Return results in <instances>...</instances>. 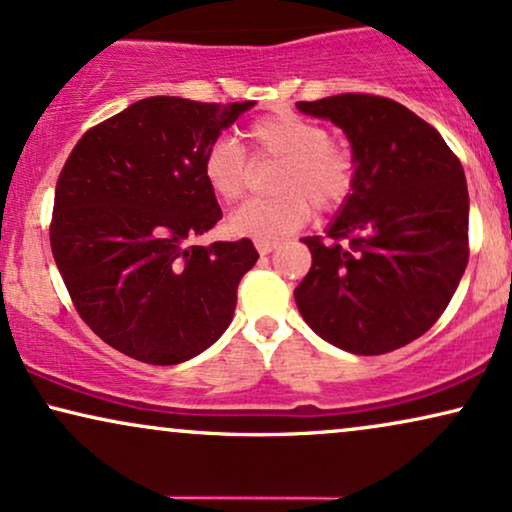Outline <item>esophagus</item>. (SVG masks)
Listing matches in <instances>:
<instances>
[{"instance_id":"1","label":"esophagus","mask_w":512,"mask_h":512,"mask_svg":"<svg viewBox=\"0 0 512 512\" xmlns=\"http://www.w3.org/2000/svg\"><path fill=\"white\" fill-rule=\"evenodd\" d=\"M256 249H258V254H261V256H268L270 251H275V249H277V242H268V240H256Z\"/></svg>"}]
</instances>
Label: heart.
Listing matches in <instances>:
<instances>
[{"label":"heart","mask_w":512,"mask_h":512,"mask_svg":"<svg viewBox=\"0 0 512 512\" xmlns=\"http://www.w3.org/2000/svg\"><path fill=\"white\" fill-rule=\"evenodd\" d=\"M258 159H282L275 188L280 195L249 199L228 218L232 235L277 242L301 228L317 209H336L355 183V162L345 145L331 141L320 122L282 110L249 126ZM202 176L223 202H237L249 190L254 164L230 136L216 138L204 152Z\"/></svg>","instance_id":"b5f03b06"}]
</instances>
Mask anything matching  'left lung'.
I'll return each mask as SVG.
<instances>
[{
	"mask_svg": "<svg viewBox=\"0 0 512 512\" xmlns=\"http://www.w3.org/2000/svg\"><path fill=\"white\" fill-rule=\"evenodd\" d=\"M296 108L343 129L355 162L327 228L334 242L303 240L313 268L294 289L298 313L345 353H390L433 327L466 272V174L433 126L390 98L341 94Z\"/></svg>",
	"mask_w": 512,
	"mask_h": 512,
	"instance_id": "8db88e82",
	"label": "left lung"
}]
</instances>
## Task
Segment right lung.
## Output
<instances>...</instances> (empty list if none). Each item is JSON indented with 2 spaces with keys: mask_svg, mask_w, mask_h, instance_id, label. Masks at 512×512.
<instances>
[{
  "mask_svg": "<svg viewBox=\"0 0 512 512\" xmlns=\"http://www.w3.org/2000/svg\"><path fill=\"white\" fill-rule=\"evenodd\" d=\"M143 98L72 148L53 199L51 251L96 336L148 364H178L216 343L254 268L251 240L190 244L223 218L202 159L254 108Z\"/></svg>",
  "mask_w": 512,
  "mask_h": 512,
  "instance_id": "1",
  "label": "right lung"
}]
</instances>
